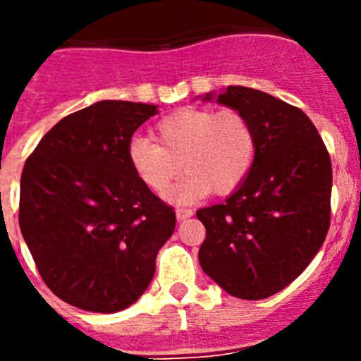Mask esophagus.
Wrapping results in <instances>:
<instances>
[{"label":"esophagus","instance_id":"esophagus-1","mask_svg":"<svg viewBox=\"0 0 361 361\" xmlns=\"http://www.w3.org/2000/svg\"><path fill=\"white\" fill-rule=\"evenodd\" d=\"M193 215V212L188 208H178L177 209V219L178 220H184V219H190V216Z\"/></svg>","mask_w":361,"mask_h":361}]
</instances>
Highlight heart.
I'll return each mask as SVG.
<instances>
[{
  "instance_id": "heart-1",
  "label": "heart",
  "mask_w": 361,
  "mask_h": 361,
  "mask_svg": "<svg viewBox=\"0 0 361 361\" xmlns=\"http://www.w3.org/2000/svg\"><path fill=\"white\" fill-rule=\"evenodd\" d=\"M155 142L133 137L126 146L130 170L146 188L164 195L171 183L188 177L171 193L177 202H190L213 191L228 195L253 168L257 132L250 117L235 108H184L159 121Z\"/></svg>"
}]
</instances>
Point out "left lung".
<instances>
[{
	"instance_id": "1",
	"label": "left lung",
	"mask_w": 361,
	"mask_h": 361,
	"mask_svg": "<svg viewBox=\"0 0 361 361\" xmlns=\"http://www.w3.org/2000/svg\"><path fill=\"white\" fill-rule=\"evenodd\" d=\"M216 101L250 117L257 157L226 202L197 212L206 228L199 262L229 295L262 300L298 279L324 244L331 157L311 119L282 99L228 86Z\"/></svg>"
}]
</instances>
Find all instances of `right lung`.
I'll return each instance as SVG.
<instances>
[{
	"label": "right lung",
	"mask_w": 361,
	"mask_h": 361,
	"mask_svg": "<svg viewBox=\"0 0 361 361\" xmlns=\"http://www.w3.org/2000/svg\"><path fill=\"white\" fill-rule=\"evenodd\" d=\"M157 106L99 101L54 126L21 173L19 228L56 296L117 312L145 293L175 229L170 204L130 170L126 146Z\"/></svg>",
	"instance_id": "right-lung-1"
}]
</instances>
